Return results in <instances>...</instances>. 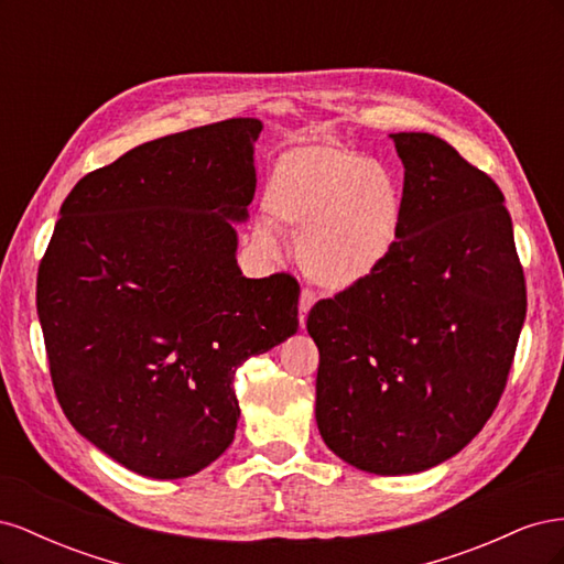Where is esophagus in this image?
<instances>
[{"mask_svg":"<svg viewBox=\"0 0 564 564\" xmlns=\"http://www.w3.org/2000/svg\"><path fill=\"white\" fill-rule=\"evenodd\" d=\"M313 303H315V294L311 292V289H303L301 299H299V322H301V327L305 324V315H308V311L313 308Z\"/></svg>","mask_w":564,"mask_h":564,"instance_id":"34e87169","label":"esophagus"}]
</instances>
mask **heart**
Segmentation results:
<instances>
[{
  "label": "heart",
  "instance_id": "obj_1",
  "mask_svg": "<svg viewBox=\"0 0 564 564\" xmlns=\"http://www.w3.org/2000/svg\"><path fill=\"white\" fill-rule=\"evenodd\" d=\"M263 212L275 228L299 232V263L329 292L362 284L395 249L404 197L388 166L344 143H305L272 164ZM270 224H256L253 242L278 251Z\"/></svg>",
  "mask_w": 564,
  "mask_h": 564
}]
</instances>
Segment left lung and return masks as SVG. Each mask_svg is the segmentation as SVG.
Wrapping results in <instances>:
<instances>
[{
    "mask_svg": "<svg viewBox=\"0 0 564 564\" xmlns=\"http://www.w3.org/2000/svg\"><path fill=\"white\" fill-rule=\"evenodd\" d=\"M404 164L400 240L362 284L317 301L315 419L346 464L433 468L497 409L527 313L503 193L433 133H390Z\"/></svg>",
    "mask_w": 564,
    "mask_h": 564,
    "instance_id": "1",
    "label": "left lung"
}]
</instances>
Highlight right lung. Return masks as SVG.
I'll return each mask as SVG.
<instances>
[{
    "label": "right lung",
    "mask_w": 564,
    "mask_h": 564,
    "mask_svg": "<svg viewBox=\"0 0 564 564\" xmlns=\"http://www.w3.org/2000/svg\"><path fill=\"white\" fill-rule=\"evenodd\" d=\"M261 122L226 119L143 143L84 176L37 272L63 414L117 464L195 475L235 437L232 379L299 329L289 272L249 280L232 220L256 191Z\"/></svg>",
    "instance_id": "1"
}]
</instances>
